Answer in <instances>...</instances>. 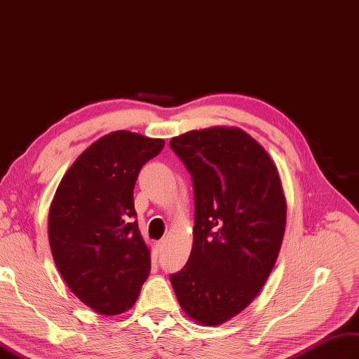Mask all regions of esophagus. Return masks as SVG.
Here are the masks:
<instances>
[{
    "instance_id": "esophagus-1",
    "label": "esophagus",
    "mask_w": 359,
    "mask_h": 359,
    "mask_svg": "<svg viewBox=\"0 0 359 359\" xmlns=\"http://www.w3.org/2000/svg\"><path fill=\"white\" fill-rule=\"evenodd\" d=\"M165 245H167V241H165V240L156 241V250H158L159 253H162L165 250Z\"/></svg>"
}]
</instances>
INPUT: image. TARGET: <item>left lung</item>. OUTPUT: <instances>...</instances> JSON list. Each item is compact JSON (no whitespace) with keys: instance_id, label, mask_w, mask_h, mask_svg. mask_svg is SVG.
Segmentation results:
<instances>
[{"instance_id":"obj_1","label":"left lung","mask_w":359,"mask_h":359,"mask_svg":"<svg viewBox=\"0 0 359 359\" xmlns=\"http://www.w3.org/2000/svg\"><path fill=\"white\" fill-rule=\"evenodd\" d=\"M170 147L191 172L196 197L189 259L170 280L191 320L218 326L267 282L283 240L287 198L274 161L241 128L191 130Z\"/></svg>"}]
</instances>
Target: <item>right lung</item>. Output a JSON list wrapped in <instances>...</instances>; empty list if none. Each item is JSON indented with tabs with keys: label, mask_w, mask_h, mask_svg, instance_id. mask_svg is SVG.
Wrapping results in <instances>:
<instances>
[{
	"label": "right lung",
	"mask_w": 359,
	"mask_h": 359,
	"mask_svg": "<svg viewBox=\"0 0 359 359\" xmlns=\"http://www.w3.org/2000/svg\"><path fill=\"white\" fill-rule=\"evenodd\" d=\"M163 140L118 130L90 144L60 180L48 214L53 259L69 290L103 316L130 309L151 269L133 188Z\"/></svg>",
	"instance_id": "obj_1"
}]
</instances>
